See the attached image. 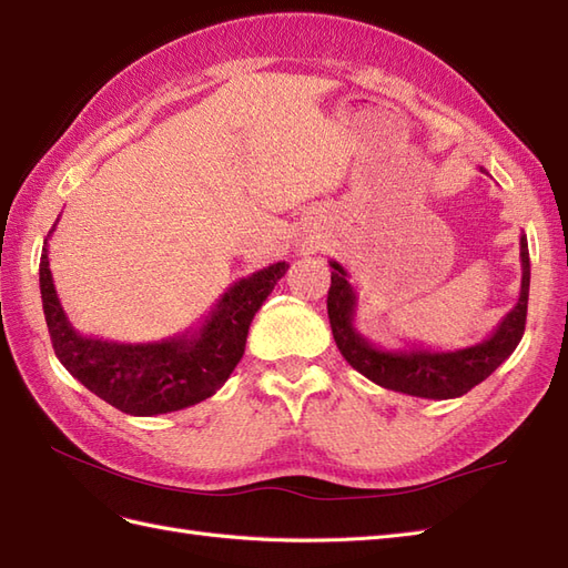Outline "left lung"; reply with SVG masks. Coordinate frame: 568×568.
Masks as SVG:
<instances>
[{
    "label": "left lung",
    "mask_w": 568,
    "mask_h": 568,
    "mask_svg": "<svg viewBox=\"0 0 568 568\" xmlns=\"http://www.w3.org/2000/svg\"><path fill=\"white\" fill-rule=\"evenodd\" d=\"M479 172H485L479 168ZM331 290H328V322L338 351L369 382L388 390L408 394L417 398L448 400L468 394L479 382L497 369L504 359L511 357L516 345L526 331L528 293H530V256L528 240L520 235V295L516 307L508 312L491 336L483 343H475L460 351H429V347H403V351H388L362 336L355 326L357 293L351 285V275L338 264L328 261Z\"/></svg>",
    "instance_id": "obj_1"
}]
</instances>
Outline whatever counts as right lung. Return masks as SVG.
Segmentation results:
<instances>
[{"label": "right lung", "instance_id": "obj_1", "mask_svg": "<svg viewBox=\"0 0 568 568\" xmlns=\"http://www.w3.org/2000/svg\"><path fill=\"white\" fill-rule=\"evenodd\" d=\"M48 240L40 256V297L54 355L91 394L136 417L174 413L211 398L237 367L254 314L287 271L285 261H278L232 283L206 318L180 336L118 343L83 336L71 326L54 290Z\"/></svg>", "mask_w": 568, "mask_h": 568}]
</instances>
